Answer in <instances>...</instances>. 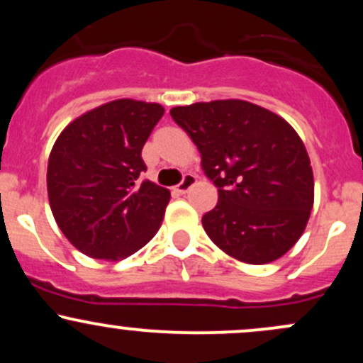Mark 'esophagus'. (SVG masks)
I'll use <instances>...</instances> for the list:
<instances>
[{"instance_id": "esophagus-1", "label": "esophagus", "mask_w": 363, "mask_h": 363, "mask_svg": "<svg viewBox=\"0 0 363 363\" xmlns=\"http://www.w3.org/2000/svg\"><path fill=\"white\" fill-rule=\"evenodd\" d=\"M194 184H196V176H193V174H186L184 179H182V181L176 186V191L181 194H186Z\"/></svg>"}]
</instances>
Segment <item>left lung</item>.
<instances>
[{"label":"left lung","mask_w":363,"mask_h":363,"mask_svg":"<svg viewBox=\"0 0 363 363\" xmlns=\"http://www.w3.org/2000/svg\"><path fill=\"white\" fill-rule=\"evenodd\" d=\"M170 116L218 187V203L201 220L208 237L247 264L290 251L314 205L311 160L297 131L274 112L237 99L174 107Z\"/></svg>","instance_id":"8db88e82"}]
</instances>
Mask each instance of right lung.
Instances as JSON below:
<instances>
[{"label":"right lung","mask_w":363,"mask_h":363,"mask_svg":"<svg viewBox=\"0 0 363 363\" xmlns=\"http://www.w3.org/2000/svg\"><path fill=\"white\" fill-rule=\"evenodd\" d=\"M160 104L119 99L95 107L57 136L48 196L57 227L78 251L118 261L140 251L164 220L170 191L140 181L141 150L164 116Z\"/></svg>","instance_id":"1"}]
</instances>
